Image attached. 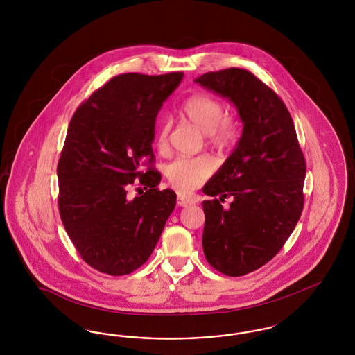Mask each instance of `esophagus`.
<instances>
[{"mask_svg":"<svg viewBox=\"0 0 355 355\" xmlns=\"http://www.w3.org/2000/svg\"><path fill=\"white\" fill-rule=\"evenodd\" d=\"M177 203L180 205V206H189V205H191L193 203V200H190V198H187V197H185V196H178L177 197Z\"/></svg>","mask_w":355,"mask_h":355,"instance_id":"1","label":"esophagus"}]
</instances>
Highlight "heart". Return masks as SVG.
<instances>
[{"label": "heart", "mask_w": 355, "mask_h": 355, "mask_svg": "<svg viewBox=\"0 0 355 355\" xmlns=\"http://www.w3.org/2000/svg\"><path fill=\"white\" fill-rule=\"evenodd\" d=\"M181 116L206 135L207 142L217 149L232 148L241 135V123L233 116L223 114V103L207 94L196 93L186 98L180 110ZM170 125L161 121L157 130V148L165 150L169 144ZM214 162L209 155L178 157L166 166L170 185L180 193L198 189L211 175Z\"/></svg>", "instance_id": "obj_1"}]
</instances>
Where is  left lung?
<instances>
[{
	"label": "left lung",
	"instance_id": "obj_1",
	"mask_svg": "<svg viewBox=\"0 0 355 355\" xmlns=\"http://www.w3.org/2000/svg\"><path fill=\"white\" fill-rule=\"evenodd\" d=\"M197 84L229 98L243 122L236 149L203 186V253L241 277L274 258L304 210L306 162L286 105L246 69L209 71ZM218 196V199L215 197ZM232 196L227 208L221 202Z\"/></svg>",
	"mask_w": 355,
	"mask_h": 355
}]
</instances>
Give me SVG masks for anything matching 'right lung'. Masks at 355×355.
Listing matches in <instances>:
<instances>
[{"mask_svg": "<svg viewBox=\"0 0 355 355\" xmlns=\"http://www.w3.org/2000/svg\"><path fill=\"white\" fill-rule=\"evenodd\" d=\"M182 77L119 74L70 119L57 166L58 209L77 252L96 270L117 277L142 266L175 207V193L157 187L152 144L155 117ZM135 183L139 196L130 198Z\"/></svg>", "mask_w": 355, "mask_h": 355, "instance_id": "1", "label": "right lung"}]
</instances>
